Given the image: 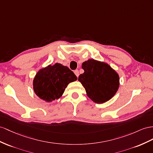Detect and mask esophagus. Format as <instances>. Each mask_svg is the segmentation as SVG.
<instances>
[{
  "label": "esophagus",
  "mask_w": 153,
  "mask_h": 153,
  "mask_svg": "<svg viewBox=\"0 0 153 153\" xmlns=\"http://www.w3.org/2000/svg\"><path fill=\"white\" fill-rule=\"evenodd\" d=\"M74 74H76V76L77 77H78V76H79V71H78L77 70H74Z\"/></svg>",
  "instance_id": "esophagus-1"
}]
</instances>
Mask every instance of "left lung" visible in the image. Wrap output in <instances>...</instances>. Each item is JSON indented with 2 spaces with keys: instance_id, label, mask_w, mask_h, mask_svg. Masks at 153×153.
Listing matches in <instances>:
<instances>
[{
  "instance_id": "left-lung-1",
  "label": "left lung",
  "mask_w": 153,
  "mask_h": 153,
  "mask_svg": "<svg viewBox=\"0 0 153 153\" xmlns=\"http://www.w3.org/2000/svg\"><path fill=\"white\" fill-rule=\"evenodd\" d=\"M84 73L78 81L85 88L87 96L96 103L110 100L120 87V76L107 62L90 59L82 63Z\"/></svg>"
}]
</instances>
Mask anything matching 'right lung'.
Instances as JSON below:
<instances>
[{
	"instance_id": "1",
	"label": "right lung",
	"mask_w": 153,
	"mask_h": 153,
	"mask_svg": "<svg viewBox=\"0 0 153 153\" xmlns=\"http://www.w3.org/2000/svg\"><path fill=\"white\" fill-rule=\"evenodd\" d=\"M77 79L67 66L56 62L39 70L33 80V88L39 98L49 103L60 98L68 85Z\"/></svg>"
}]
</instances>
